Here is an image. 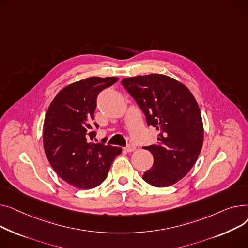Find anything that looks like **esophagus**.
<instances>
[{"label":"esophagus","mask_w":248,"mask_h":248,"mask_svg":"<svg viewBox=\"0 0 248 248\" xmlns=\"http://www.w3.org/2000/svg\"><path fill=\"white\" fill-rule=\"evenodd\" d=\"M134 150H136V146L133 144H130L127 147L124 148V151H126V152H133Z\"/></svg>","instance_id":"esophagus-1"}]
</instances>
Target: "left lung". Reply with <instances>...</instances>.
Segmentation results:
<instances>
[{"label":"left lung","mask_w":248,"mask_h":248,"mask_svg":"<svg viewBox=\"0 0 248 248\" xmlns=\"http://www.w3.org/2000/svg\"><path fill=\"white\" fill-rule=\"evenodd\" d=\"M159 132L148 147L153 166L142 176L155 187L171 186L182 179L199 156L204 139L202 117L193 94L181 82L163 74L128 77L121 81Z\"/></svg>","instance_id":"8db88e82"}]
</instances>
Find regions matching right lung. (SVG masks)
<instances>
[{
	"label": "right lung",
	"mask_w": 248,
	"mask_h": 248,
	"mask_svg": "<svg viewBox=\"0 0 248 248\" xmlns=\"http://www.w3.org/2000/svg\"><path fill=\"white\" fill-rule=\"evenodd\" d=\"M118 81L117 77H90L66 87L51 102L44 120L43 144L56 173L80 189L97 187L107 177L120 147L88 141L98 94Z\"/></svg>",
	"instance_id": "add662e5"
}]
</instances>
